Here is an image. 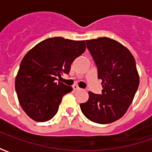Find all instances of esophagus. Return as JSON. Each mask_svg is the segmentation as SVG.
<instances>
[{
	"mask_svg": "<svg viewBox=\"0 0 152 152\" xmlns=\"http://www.w3.org/2000/svg\"><path fill=\"white\" fill-rule=\"evenodd\" d=\"M72 88L74 91H78V90H80V88H79V87L76 86V85H74V86H72Z\"/></svg>",
	"mask_w": 152,
	"mask_h": 152,
	"instance_id": "esophagus-1",
	"label": "esophagus"
}]
</instances>
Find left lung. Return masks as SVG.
Instances as JSON below:
<instances>
[{
    "label": "left lung",
    "instance_id": "left-lung-1",
    "mask_svg": "<svg viewBox=\"0 0 152 152\" xmlns=\"http://www.w3.org/2000/svg\"><path fill=\"white\" fill-rule=\"evenodd\" d=\"M86 45L102 80V94L89 92V99L80 104L83 114L98 124L117 121L127 112L139 86L134 56L126 47L108 37L86 40Z\"/></svg>",
    "mask_w": 152,
    "mask_h": 152
}]
</instances>
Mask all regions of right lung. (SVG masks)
Segmentation results:
<instances>
[{
	"mask_svg": "<svg viewBox=\"0 0 152 152\" xmlns=\"http://www.w3.org/2000/svg\"><path fill=\"white\" fill-rule=\"evenodd\" d=\"M86 49L85 40L48 38L38 43L23 57L15 79L18 102L29 117L45 122L56 115L63 97L72 87L56 82Z\"/></svg>",
	"mask_w": 152,
	"mask_h": 152,
	"instance_id": "obj_1",
	"label": "right lung"
}]
</instances>
